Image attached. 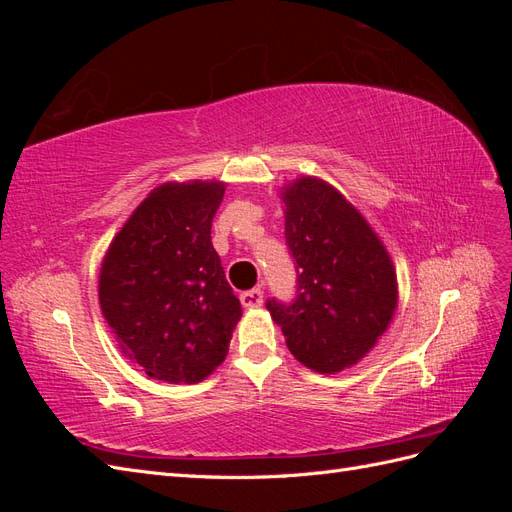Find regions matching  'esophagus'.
<instances>
[{"label": "esophagus", "mask_w": 512, "mask_h": 512, "mask_svg": "<svg viewBox=\"0 0 512 512\" xmlns=\"http://www.w3.org/2000/svg\"><path fill=\"white\" fill-rule=\"evenodd\" d=\"M262 301H265V294H262L260 288H252L241 294V305L245 309H256L262 305Z\"/></svg>", "instance_id": "1"}]
</instances>
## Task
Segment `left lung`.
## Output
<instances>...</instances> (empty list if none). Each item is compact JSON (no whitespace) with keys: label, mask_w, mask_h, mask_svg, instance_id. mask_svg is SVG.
Returning <instances> with one entry per match:
<instances>
[{"label":"left lung","mask_w":512,"mask_h":512,"mask_svg":"<svg viewBox=\"0 0 512 512\" xmlns=\"http://www.w3.org/2000/svg\"><path fill=\"white\" fill-rule=\"evenodd\" d=\"M286 243L297 262L292 305L267 301L294 359L320 374L359 363L389 329L397 273L363 213L329 181L301 175L280 192Z\"/></svg>","instance_id":"8db88e82"}]
</instances>
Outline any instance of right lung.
I'll return each mask as SVG.
<instances>
[{
	"instance_id": "add662e5",
	"label": "right lung",
	"mask_w": 512,
	"mask_h": 512,
	"mask_svg": "<svg viewBox=\"0 0 512 512\" xmlns=\"http://www.w3.org/2000/svg\"><path fill=\"white\" fill-rule=\"evenodd\" d=\"M224 192V181L158 185L102 258V316L123 356L153 380L203 382L228 354L241 303L211 243Z\"/></svg>"
}]
</instances>
